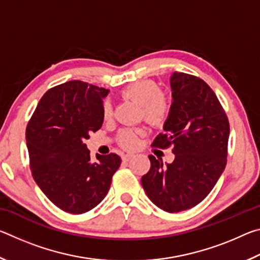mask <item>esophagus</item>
<instances>
[{
	"instance_id": "esophagus-1",
	"label": "esophagus",
	"mask_w": 260,
	"mask_h": 260,
	"mask_svg": "<svg viewBox=\"0 0 260 260\" xmlns=\"http://www.w3.org/2000/svg\"><path fill=\"white\" fill-rule=\"evenodd\" d=\"M133 157H134L133 153H124V155L121 156V159L124 160V161H127V160H129L131 158H133Z\"/></svg>"
}]
</instances>
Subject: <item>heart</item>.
Here are the masks:
<instances>
[{"instance_id":"1","label":"heart","mask_w":260,"mask_h":260,"mask_svg":"<svg viewBox=\"0 0 260 260\" xmlns=\"http://www.w3.org/2000/svg\"><path fill=\"white\" fill-rule=\"evenodd\" d=\"M126 100L141 105V117L153 126L165 124L171 113V100L169 95L160 91L159 86L152 80H140L127 86L121 90ZM112 105L110 101L103 104L105 119L111 117ZM142 128H124L117 135V142L124 149H134L139 143V136L143 134Z\"/></svg>"}]
</instances>
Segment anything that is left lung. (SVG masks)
Listing matches in <instances>:
<instances>
[{
	"label": "left lung",
	"instance_id": "obj_1",
	"mask_svg": "<svg viewBox=\"0 0 260 260\" xmlns=\"http://www.w3.org/2000/svg\"><path fill=\"white\" fill-rule=\"evenodd\" d=\"M172 105L165 133L152 147L172 146V164L150 155V170L141 182L153 204L174 213L201 203L217 183L227 164L230 121L217 95L201 78L174 72Z\"/></svg>",
	"mask_w": 260,
	"mask_h": 260
}]
</instances>
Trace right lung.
I'll return each instance as SVG.
<instances>
[{"label": "right lung", "instance_id": "1", "mask_svg": "<svg viewBox=\"0 0 260 260\" xmlns=\"http://www.w3.org/2000/svg\"><path fill=\"white\" fill-rule=\"evenodd\" d=\"M109 90L80 80L46 91L26 127L32 175L57 208L72 214L99 205L121 164L116 153L96 155L85 141L103 124V99Z\"/></svg>", "mask_w": 260, "mask_h": 260}]
</instances>
